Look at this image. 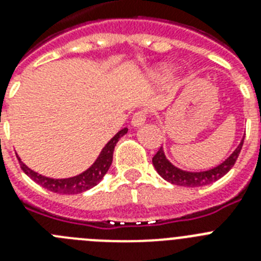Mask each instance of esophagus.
<instances>
[{
	"instance_id": "1",
	"label": "esophagus",
	"mask_w": 261,
	"mask_h": 261,
	"mask_svg": "<svg viewBox=\"0 0 261 261\" xmlns=\"http://www.w3.org/2000/svg\"><path fill=\"white\" fill-rule=\"evenodd\" d=\"M146 117H148V111H145V109H140V111H137V112L132 116V121L130 122H132L133 126H140L146 121Z\"/></svg>"
}]
</instances>
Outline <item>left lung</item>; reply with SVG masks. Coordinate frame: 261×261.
<instances>
[{"mask_svg": "<svg viewBox=\"0 0 261 261\" xmlns=\"http://www.w3.org/2000/svg\"><path fill=\"white\" fill-rule=\"evenodd\" d=\"M243 142L244 139L242 140L240 145L235 149V152L227 158L223 164H220L217 168L211 169L207 171H199V173H190V171H184L181 169L175 168L170 162L166 160L162 150V146L157 150L154 155H153V165H154L155 170L165 181L170 182L177 186H185V188H198V186H204V185H210L213 182L218 181L219 178L223 177L231 170L235 162H237L238 157L242 150Z\"/></svg>", "mask_w": 261, "mask_h": 261, "instance_id": "obj_1", "label": "left lung"}]
</instances>
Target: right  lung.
<instances>
[{"mask_svg": "<svg viewBox=\"0 0 261 261\" xmlns=\"http://www.w3.org/2000/svg\"><path fill=\"white\" fill-rule=\"evenodd\" d=\"M128 132V128L121 129L117 135L113 137L111 141L107 144L103 148L101 153H100L99 158H97L95 164L91 166L88 170H86L82 174L76 175V177L67 178V179H53V178L43 177V175L38 174L35 171L30 170V169L21 162L18 158L21 169L33 179L37 182L38 185H41L42 188L47 189V190L53 191V193H58V194H79L83 191L88 190V189L96 186L101 179H103L104 174L108 171L109 166L112 164L113 158V150H115L116 144L119 142L120 137L125 135Z\"/></svg>", "mask_w": 261, "mask_h": 261, "instance_id": "add662e5", "label": "right lung"}]
</instances>
